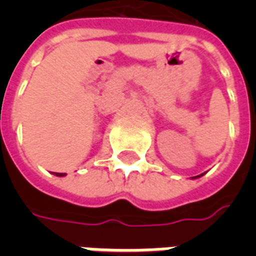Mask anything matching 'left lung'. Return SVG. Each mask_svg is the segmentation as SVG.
<instances>
[{
	"mask_svg": "<svg viewBox=\"0 0 256 256\" xmlns=\"http://www.w3.org/2000/svg\"><path fill=\"white\" fill-rule=\"evenodd\" d=\"M194 178H196V177H194Z\"/></svg>",
	"mask_w": 256,
	"mask_h": 256,
	"instance_id": "left-lung-1",
	"label": "left lung"
}]
</instances>
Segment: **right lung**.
Segmentation results:
<instances>
[{"label": "right lung", "instance_id": "1", "mask_svg": "<svg viewBox=\"0 0 256 256\" xmlns=\"http://www.w3.org/2000/svg\"><path fill=\"white\" fill-rule=\"evenodd\" d=\"M56 176H58V177H63L66 174H63V172H56Z\"/></svg>", "mask_w": 256, "mask_h": 256}]
</instances>
